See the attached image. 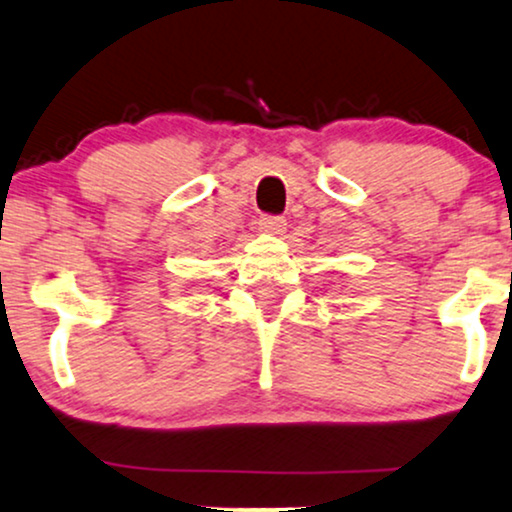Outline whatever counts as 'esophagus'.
<instances>
[{
  "label": "esophagus",
  "instance_id": "34e87169",
  "mask_svg": "<svg viewBox=\"0 0 512 512\" xmlns=\"http://www.w3.org/2000/svg\"><path fill=\"white\" fill-rule=\"evenodd\" d=\"M257 228H260V233H267V236H281L286 231V221L281 216H260Z\"/></svg>",
  "mask_w": 512,
  "mask_h": 512
}]
</instances>
